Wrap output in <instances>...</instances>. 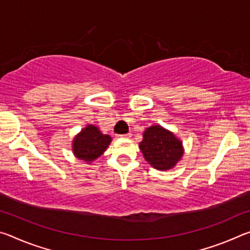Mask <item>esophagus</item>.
<instances>
[{"mask_svg": "<svg viewBox=\"0 0 250 250\" xmlns=\"http://www.w3.org/2000/svg\"><path fill=\"white\" fill-rule=\"evenodd\" d=\"M121 138H125V139H130L131 138V133H126V134H122L120 135Z\"/></svg>", "mask_w": 250, "mask_h": 250, "instance_id": "1", "label": "esophagus"}]
</instances>
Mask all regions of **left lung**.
<instances>
[{
    "label": "left lung",
    "mask_w": 250,
    "mask_h": 250,
    "mask_svg": "<svg viewBox=\"0 0 250 250\" xmlns=\"http://www.w3.org/2000/svg\"><path fill=\"white\" fill-rule=\"evenodd\" d=\"M139 147L146 162L159 171L171 170L184 154L183 142L172 131L160 125L145 130Z\"/></svg>",
    "instance_id": "left-lung-1"
}]
</instances>
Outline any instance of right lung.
Segmentation results:
<instances>
[{
  "label": "right lung",
  "mask_w": 250,
  "mask_h": 250,
  "mask_svg": "<svg viewBox=\"0 0 250 250\" xmlns=\"http://www.w3.org/2000/svg\"><path fill=\"white\" fill-rule=\"evenodd\" d=\"M111 140V137L104 134L97 125H87L75 135L71 142V150L78 160L90 164L104 154Z\"/></svg>",
  "instance_id": "right-lung-1"
}]
</instances>
